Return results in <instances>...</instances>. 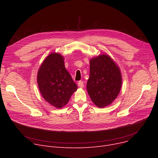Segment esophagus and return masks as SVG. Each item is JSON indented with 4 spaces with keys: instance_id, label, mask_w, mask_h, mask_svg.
Returning a JSON list of instances; mask_svg holds the SVG:
<instances>
[{
    "instance_id": "obj_1",
    "label": "esophagus",
    "mask_w": 158,
    "mask_h": 158,
    "mask_svg": "<svg viewBox=\"0 0 158 158\" xmlns=\"http://www.w3.org/2000/svg\"><path fill=\"white\" fill-rule=\"evenodd\" d=\"M77 85H78V86L80 87V88H83L84 87V82H83V81H79Z\"/></svg>"
}]
</instances>
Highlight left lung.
I'll return each mask as SVG.
<instances>
[{"label":"left lung","instance_id":"1","mask_svg":"<svg viewBox=\"0 0 158 158\" xmlns=\"http://www.w3.org/2000/svg\"><path fill=\"white\" fill-rule=\"evenodd\" d=\"M89 65L88 94L96 106L103 108L111 104L120 92V69L109 55L104 54L92 57Z\"/></svg>","mask_w":158,"mask_h":158}]
</instances>
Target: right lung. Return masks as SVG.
Returning <instances> with one entry per match:
<instances>
[{"label":"right lung","instance_id":"add662e5","mask_svg":"<svg viewBox=\"0 0 158 158\" xmlns=\"http://www.w3.org/2000/svg\"><path fill=\"white\" fill-rule=\"evenodd\" d=\"M64 60V57L59 53L50 54L41 64L37 74L41 95L47 102L58 109L67 104L77 89L65 68Z\"/></svg>","mask_w":158,"mask_h":158}]
</instances>
